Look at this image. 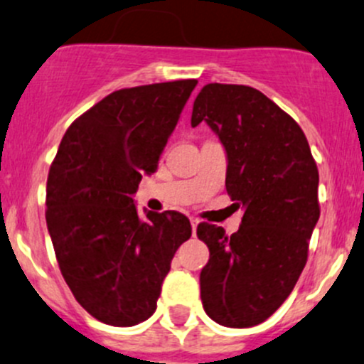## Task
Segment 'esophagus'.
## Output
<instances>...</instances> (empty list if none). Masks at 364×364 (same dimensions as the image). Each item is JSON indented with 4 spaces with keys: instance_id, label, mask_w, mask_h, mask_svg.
Returning a JSON list of instances; mask_svg holds the SVG:
<instances>
[{
    "instance_id": "34e87169",
    "label": "esophagus",
    "mask_w": 364,
    "mask_h": 364,
    "mask_svg": "<svg viewBox=\"0 0 364 364\" xmlns=\"http://www.w3.org/2000/svg\"><path fill=\"white\" fill-rule=\"evenodd\" d=\"M191 228H193V235L196 233V228H198V224H200V220L198 219H194V217H191Z\"/></svg>"
}]
</instances>
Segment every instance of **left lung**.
I'll list each match as a JSON object with an SVG mask.
<instances>
[{"label": "left lung", "instance_id": "8db88e82", "mask_svg": "<svg viewBox=\"0 0 364 364\" xmlns=\"http://www.w3.org/2000/svg\"><path fill=\"white\" fill-rule=\"evenodd\" d=\"M207 122L226 151V189L243 208L237 233L201 223L210 259L200 273L210 319L250 328L294 289L319 220V171L301 127L249 85L208 84L194 100L191 126Z\"/></svg>", "mask_w": 364, "mask_h": 364}]
</instances>
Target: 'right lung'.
<instances>
[{
  "label": "right lung",
  "mask_w": 364,
  "mask_h": 364,
  "mask_svg": "<svg viewBox=\"0 0 364 364\" xmlns=\"http://www.w3.org/2000/svg\"><path fill=\"white\" fill-rule=\"evenodd\" d=\"M198 80L121 89L82 114L63 136L47 178L48 235L75 299L110 326L156 312L164 277L191 223L134 207Z\"/></svg>",
  "instance_id": "right-lung-1"
}]
</instances>
